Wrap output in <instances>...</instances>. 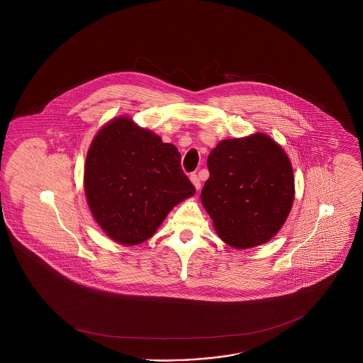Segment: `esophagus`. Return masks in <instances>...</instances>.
<instances>
[{
  "label": "esophagus",
  "mask_w": 363,
  "mask_h": 363,
  "mask_svg": "<svg viewBox=\"0 0 363 363\" xmlns=\"http://www.w3.org/2000/svg\"><path fill=\"white\" fill-rule=\"evenodd\" d=\"M190 181L193 182V185H194V187H196L197 190L201 187V179H199V177H198L196 173H194V174H190Z\"/></svg>",
  "instance_id": "1"
}]
</instances>
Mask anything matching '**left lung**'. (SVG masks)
<instances>
[{"label":"left lung","mask_w":363,"mask_h":363,"mask_svg":"<svg viewBox=\"0 0 363 363\" xmlns=\"http://www.w3.org/2000/svg\"><path fill=\"white\" fill-rule=\"evenodd\" d=\"M203 208L222 241L235 249L262 245L285 223L294 176L282 147L264 133L220 141L208 158Z\"/></svg>","instance_id":"obj_1"}]
</instances>
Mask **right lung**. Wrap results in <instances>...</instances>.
I'll return each instance as SVG.
<instances>
[{
  "mask_svg": "<svg viewBox=\"0 0 363 363\" xmlns=\"http://www.w3.org/2000/svg\"><path fill=\"white\" fill-rule=\"evenodd\" d=\"M85 193L93 217L111 240H149L169 211L196 193L172 143L126 117L105 125L90 145Z\"/></svg>",
  "mask_w": 363,
  "mask_h": 363,
  "instance_id": "obj_1",
  "label": "right lung"
}]
</instances>
